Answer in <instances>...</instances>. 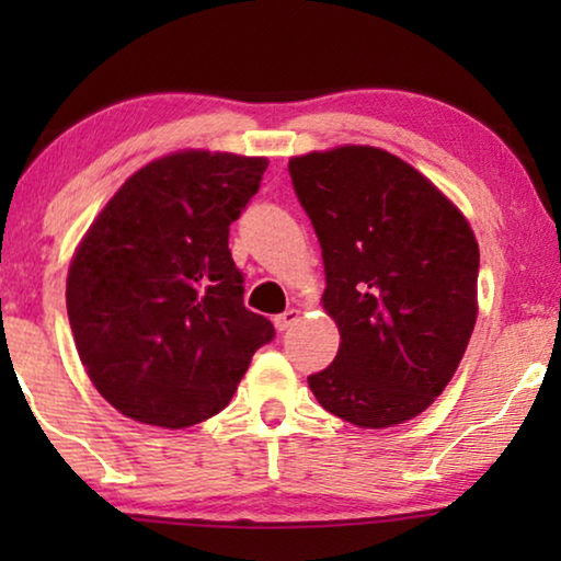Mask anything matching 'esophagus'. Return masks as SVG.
<instances>
[{
    "label": "esophagus",
    "instance_id": "esophagus-1",
    "mask_svg": "<svg viewBox=\"0 0 561 561\" xmlns=\"http://www.w3.org/2000/svg\"><path fill=\"white\" fill-rule=\"evenodd\" d=\"M298 317H301V311H298V309H286L273 319V324H275V329H278V332H286V329L296 324Z\"/></svg>",
    "mask_w": 561,
    "mask_h": 561
}]
</instances>
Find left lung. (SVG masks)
<instances>
[{"instance_id": "1", "label": "left lung", "mask_w": 561, "mask_h": 561, "mask_svg": "<svg viewBox=\"0 0 561 561\" xmlns=\"http://www.w3.org/2000/svg\"><path fill=\"white\" fill-rule=\"evenodd\" d=\"M294 191L324 257V309L340 352L309 388L363 428L403 424L434 403L478 319L480 250L467 219L416 168L344 145L290 158Z\"/></svg>"}]
</instances>
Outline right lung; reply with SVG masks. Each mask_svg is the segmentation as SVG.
<instances>
[{"label": "right lung", "mask_w": 561, "mask_h": 561, "mask_svg": "<svg viewBox=\"0 0 561 561\" xmlns=\"http://www.w3.org/2000/svg\"><path fill=\"white\" fill-rule=\"evenodd\" d=\"M265 158L183 150L129 175L68 267L66 309L91 382L125 416L194 426L232 401L275 336L244 309L229 225Z\"/></svg>", "instance_id": "add662e5"}]
</instances>
